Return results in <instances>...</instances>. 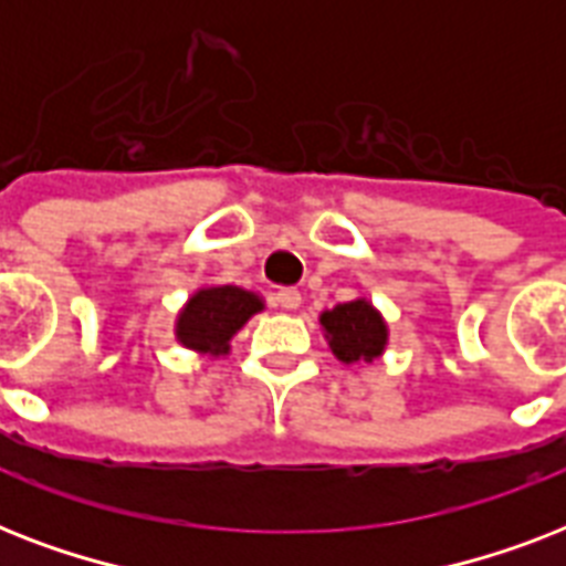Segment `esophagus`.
Segmentation results:
<instances>
[{
	"mask_svg": "<svg viewBox=\"0 0 566 566\" xmlns=\"http://www.w3.org/2000/svg\"><path fill=\"white\" fill-rule=\"evenodd\" d=\"M273 300H275V305H282V308L293 311V308H300L302 296H300V291H296V287H279Z\"/></svg>",
	"mask_w": 566,
	"mask_h": 566,
	"instance_id": "34e87169",
	"label": "esophagus"
}]
</instances>
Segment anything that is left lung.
<instances>
[{
	"instance_id": "left-lung-1",
	"label": "left lung",
	"mask_w": 566,
	"mask_h": 566,
	"mask_svg": "<svg viewBox=\"0 0 566 566\" xmlns=\"http://www.w3.org/2000/svg\"><path fill=\"white\" fill-rule=\"evenodd\" d=\"M319 323L326 328L328 346H332V353H335L337 361H373V358H378L381 349H385L387 328L370 302H344V305L326 311V314L319 317Z\"/></svg>"
}]
</instances>
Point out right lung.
<instances>
[{
  "instance_id": "1",
  "label": "right lung",
  "mask_w": 566,
  "mask_h": 566,
  "mask_svg": "<svg viewBox=\"0 0 566 566\" xmlns=\"http://www.w3.org/2000/svg\"><path fill=\"white\" fill-rule=\"evenodd\" d=\"M255 311H261V300L255 293L234 287V284L199 291L188 302V308L181 311L179 340L190 349H202V353H226L231 335Z\"/></svg>"
}]
</instances>
